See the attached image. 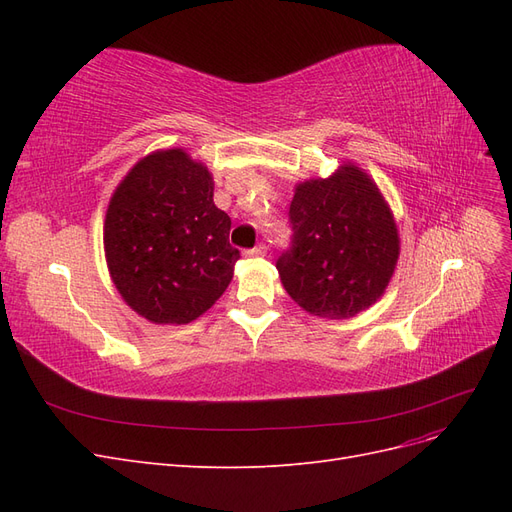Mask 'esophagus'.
I'll list each match as a JSON object with an SVG mask.
<instances>
[{
  "label": "esophagus",
  "instance_id": "esophagus-1",
  "mask_svg": "<svg viewBox=\"0 0 512 512\" xmlns=\"http://www.w3.org/2000/svg\"><path fill=\"white\" fill-rule=\"evenodd\" d=\"M265 254H267V247L265 245H258V247H252V250H245L247 258H262Z\"/></svg>",
  "mask_w": 512,
  "mask_h": 512
}]
</instances>
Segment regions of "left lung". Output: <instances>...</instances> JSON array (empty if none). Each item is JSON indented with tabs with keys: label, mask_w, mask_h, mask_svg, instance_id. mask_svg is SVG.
I'll return each instance as SVG.
<instances>
[{
	"label": "left lung",
	"mask_w": 512,
	"mask_h": 512,
	"mask_svg": "<svg viewBox=\"0 0 512 512\" xmlns=\"http://www.w3.org/2000/svg\"><path fill=\"white\" fill-rule=\"evenodd\" d=\"M290 245L277 258L282 284L305 312L342 320L380 299L399 256L393 215L371 179L342 166L297 185Z\"/></svg>",
	"instance_id": "8db88e82"
}]
</instances>
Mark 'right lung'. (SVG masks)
<instances>
[{"label": "right lung", "instance_id": "obj_1", "mask_svg": "<svg viewBox=\"0 0 512 512\" xmlns=\"http://www.w3.org/2000/svg\"><path fill=\"white\" fill-rule=\"evenodd\" d=\"M213 203L209 170L181 149L138 162L115 190L104 222L113 282L134 312L158 324L205 314L228 288L237 247Z\"/></svg>", "mask_w": 512, "mask_h": 512}]
</instances>
